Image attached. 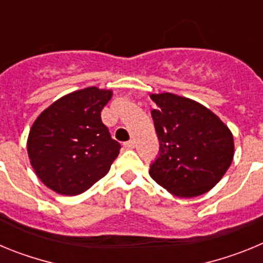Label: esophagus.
I'll return each instance as SVG.
<instances>
[{"instance_id": "esophagus-1", "label": "esophagus", "mask_w": 263, "mask_h": 263, "mask_svg": "<svg viewBox=\"0 0 263 263\" xmlns=\"http://www.w3.org/2000/svg\"><path fill=\"white\" fill-rule=\"evenodd\" d=\"M134 145H136V142H134L133 139H130V141H127V142L124 143V147L129 150V148H133Z\"/></svg>"}]
</instances>
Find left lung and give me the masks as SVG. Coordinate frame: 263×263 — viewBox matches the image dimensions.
I'll use <instances>...</instances> for the list:
<instances>
[{"mask_svg": "<svg viewBox=\"0 0 263 263\" xmlns=\"http://www.w3.org/2000/svg\"><path fill=\"white\" fill-rule=\"evenodd\" d=\"M159 155L150 176L178 197H195L215 187L231 166V130L201 104L173 93L152 95Z\"/></svg>", "mask_w": 263, "mask_h": 263, "instance_id": "1", "label": "left lung"}]
</instances>
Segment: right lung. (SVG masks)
Segmentation results:
<instances>
[{"instance_id":"1","label":"right lung","mask_w":263,"mask_h":263,"mask_svg":"<svg viewBox=\"0 0 263 263\" xmlns=\"http://www.w3.org/2000/svg\"><path fill=\"white\" fill-rule=\"evenodd\" d=\"M111 90L89 87L60 97L32 124L27 138L30 163L57 194H83L108 174L121 145L101 121Z\"/></svg>"}]
</instances>
